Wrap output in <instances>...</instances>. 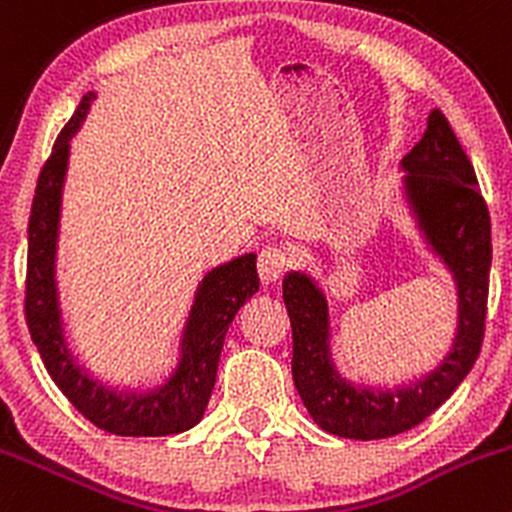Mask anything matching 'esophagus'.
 Masks as SVG:
<instances>
[{
    "label": "esophagus",
    "mask_w": 512,
    "mask_h": 512,
    "mask_svg": "<svg viewBox=\"0 0 512 512\" xmlns=\"http://www.w3.org/2000/svg\"><path fill=\"white\" fill-rule=\"evenodd\" d=\"M289 267L287 252L279 245H265L260 250V257H257V270H260V277L265 284L277 282Z\"/></svg>",
    "instance_id": "esophagus-1"
}]
</instances>
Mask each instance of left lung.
<instances>
[{
  "instance_id": "left-lung-1",
  "label": "left lung",
  "mask_w": 512,
  "mask_h": 512,
  "mask_svg": "<svg viewBox=\"0 0 512 512\" xmlns=\"http://www.w3.org/2000/svg\"><path fill=\"white\" fill-rule=\"evenodd\" d=\"M405 198L434 255L449 267L459 297V324L451 351L432 373L395 390L360 387L341 378L331 358L328 301L304 272L284 277V304L292 321V375L301 402L328 434L387 439L417 427L469 375L486 331L491 215L473 164L449 120L432 110L427 132L402 159Z\"/></svg>"
}]
</instances>
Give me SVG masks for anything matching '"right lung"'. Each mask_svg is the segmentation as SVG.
Wrapping results in <instances>:
<instances>
[{
	"mask_svg": "<svg viewBox=\"0 0 512 512\" xmlns=\"http://www.w3.org/2000/svg\"><path fill=\"white\" fill-rule=\"evenodd\" d=\"M95 93L83 95L75 115L61 129L43 164L29 215V262H26V324L43 365L58 390L98 429L117 437H166L201 422L218 373L225 333L245 299L260 289L257 255H242L215 267L198 284L191 314L181 333L179 365L164 385L127 392L105 387L68 351L56 289V247L61 220L63 181L71 137L83 125Z\"/></svg>",
	"mask_w": 512,
	"mask_h": 512,
	"instance_id": "obj_1",
	"label": "right lung"
}]
</instances>
